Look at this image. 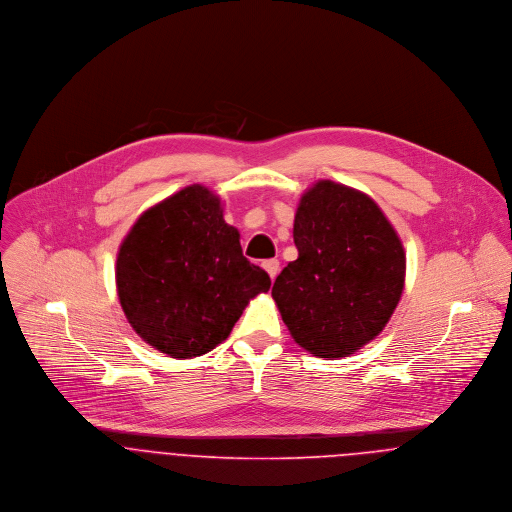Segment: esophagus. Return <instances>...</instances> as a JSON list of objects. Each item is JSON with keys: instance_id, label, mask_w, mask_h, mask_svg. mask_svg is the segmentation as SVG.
Here are the masks:
<instances>
[{"instance_id": "1", "label": "esophagus", "mask_w": 512, "mask_h": 512, "mask_svg": "<svg viewBox=\"0 0 512 512\" xmlns=\"http://www.w3.org/2000/svg\"><path fill=\"white\" fill-rule=\"evenodd\" d=\"M262 266H264V270L270 274V278H272V282H274L276 276H278V272H280V262H278L276 258H272V260H266Z\"/></svg>"}]
</instances>
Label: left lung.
I'll use <instances>...</instances> for the list:
<instances>
[{
  "instance_id": "1",
  "label": "left lung",
  "mask_w": 512,
  "mask_h": 512,
  "mask_svg": "<svg viewBox=\"0 0 512 512\" xmlns=\"http://www.w3.org/2000/svg\"><path fill=\"white\" fill-rule=\"evenodd\" d=\"M297 260L272 297L293 341L319 359L349 357L392 317L404 290V246L380 207L357 189L323 179L293 220Z\"/></svg>"
}]
</instances>
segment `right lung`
<instances>
[{"label":"right lung","mask_w":512,"mask_h":512,"mask_svg":"<svg viewBox=\"0 0 512 512\" xmlns=\"http://www.w3.org/2000/svg\"><path fill=\"white\" fill-rule=\"evenodd\" d=\"M270 276L242 256L220 197L191 185L136 220L120 244L116 288L134 331L171 359L220 345Z\"/></svg>","instance_id":"add662e5"}]
</instances>
